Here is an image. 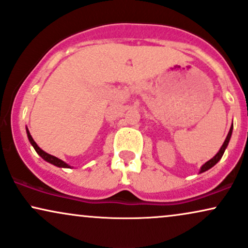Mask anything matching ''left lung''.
Returning a JSON list of instances; mask_svg holds the SVG:
<instances>
[{"label": "left lung", "mask_w": 248, "mask_h": 248, "mask_svg": "<svg viewBox=\"0 0 248 248\" xmlns=\"http://www.w3.org/2000/svg\"><path fill=\"white\" fill-rule=\"evenodd\" d=\"M232 129H233V125H232V126H231V129H230V131H229V133H228V137H227V139H225L224 143H223V145H222V147H221V149H219V152L217 153V154L215 155V156H214V157L212 158V160H209L208 162H206V163H204L203 166L201 167V170H200V172H204V171H207V170H208V169H210V168L215 166V164L217 163V162H218L219 160H221V157L223 156V154H224V151H225V148L228 147V143H229V141H230L231 134H232Z\"/></svg>", "instance_id": "1"}]
</instances>
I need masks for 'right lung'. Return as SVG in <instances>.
Here are the masks:
<instances>
[{"label":"right lung","instance_id":"add662e5","mask_svg":"<svg viewBox=\"0 0 248 248\" xmlns=\"http://www.w3.org/2000/svg\"><path fill=\"white\" fill-rule=\"evenodd\" d=\"M27 137H29V140H30V142L32 143V146L33 147H34V149H35V152L38 153V154L40 155V156H41L42 158H44L45 161H47V162H49V163H51V164H54V166H56V167H60V168H70V166L69 164H66L65 162H63L62 160H60V158H57V157H55V156H53V155H50V154H48V153H46V152H44L42 151L41 148L39 147L38 145H36L35 143V141L34 140H33V138H32V136H31L30 134V132H29V130H27Z\"/></svg>","mask_w":248,"mask_h":248}]
</instances>
